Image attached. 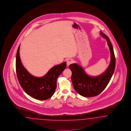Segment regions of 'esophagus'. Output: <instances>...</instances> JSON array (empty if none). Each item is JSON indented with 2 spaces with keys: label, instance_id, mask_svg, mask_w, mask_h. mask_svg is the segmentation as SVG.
<instances>
[{
  "label": "esophagus",
  "instance_id": "1",
  "mask_svg": "<svg viewBox=\"0 0 131 131\" xmlns=\"http://www.w3.org/2000/svg\"><path fill=\"white\" fill-rule=\"evenodd\" d=\"M73 63V60L71 58H69L67 61V64L68 66H69L70 64H72Z\"/></svg>",
  "mask_w": 131,
  "mask_h": 131
}]
</instances>
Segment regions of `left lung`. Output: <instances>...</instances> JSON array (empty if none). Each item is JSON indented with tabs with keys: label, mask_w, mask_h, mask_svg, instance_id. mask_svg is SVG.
I'll return each mask as SVG.
<instances>
[{
	"label": "left lung",
	"mask_w": 131,
	"mask_h": 131,
	"mask_svg": "<svg viewBox=\"0 0 131 131\" xmlns=\"http://www.w3.org/2000/svg\"><path fill=\"white\" fill-rule=\"evenodd\" d=\"M101 36L107 41L111 53V62L107 69L101 75L92 77L88 75L84 69L77 64L69 65L72 71L71 80L74 89L84 97L95 96L100 94L107 86L114 73L115 58L113 47L107 36L100 32Z\"/></svg>",
	"instance_id": "1"
}]
</instances>
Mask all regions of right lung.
<instances>
[{"label": "right lung", "mask_w": 131, "mask_h": 131, "mask_svg": "<svg viewBox=\"0 0 131 131\" xmlns=\"http://www.w3.org/2000/svg\"><path fill=\"white\" fill-rule=\"evenodd\" d=\"M19 48L16 56V67L17 77L20 85L27 94L38 100L49 99L54 94L58 77L67 67L66 62L54 66L42 77H35L27 70L21 63Z\"/></svg>", "instance_id": "obj_1"}]
</instances>
